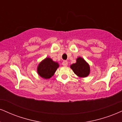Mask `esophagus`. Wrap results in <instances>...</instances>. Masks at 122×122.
<instances>
[{"label":"esophagus","instance_id":"1","mask_svg":"<svg viewBox=\"0 0 122 122\" xmlns=\"http://www.w3.org/2000/svg\"><path fill=\"white\" fill-rule=\"evenodd\" d=\"M62 64L63 66H67V64H67V61H64L62 62Z\"/></svg>","mask_w":122,"mask_h":122}]
</instances>
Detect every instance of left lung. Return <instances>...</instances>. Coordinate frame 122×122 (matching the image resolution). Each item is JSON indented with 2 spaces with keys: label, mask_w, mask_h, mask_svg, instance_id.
<instances>
[{
  "label": "left lung",
  "mask_w": 122,
  "mask_h": 122,
  "mask_svg": "<svg viewBox=\"0 0 122 122\" xmlns=\"http://www.w3.org/2000/svg\"><path fill=\"white\" fill-rule=\"evenodd\" d=\"M76 62L70 65V68L80 77H86L90 73V66L82 57H78Z\"/></svg>",
  "instance_id": "obj_1"
}]
</instances>
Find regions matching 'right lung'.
<instances>
[{
	"instance_id": "right-lung-1",
	"label": "right lung",
	"mask_w": 122,
	"mask_h": 122,
	"mask_svg": "<svg viewBox=\"0 0 122 122\" xmlns=\"http://www.w3.org/2000/svg\"><path fill=\"white\" fill-rule=\"evenodd\" d=\"M59 65L58 63L53 61L51 58L47 57L38 65L37 73L43 78H50L54 75Z\"/></svg>"
}]
</instances>
